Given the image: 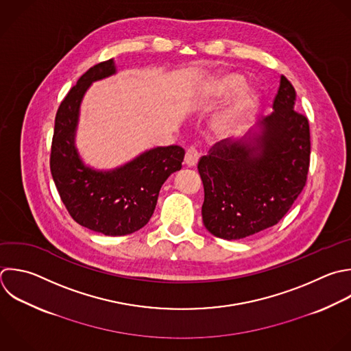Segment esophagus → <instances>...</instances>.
Returning a JSON list of instances; mask_svg holds the SVG:
<instances>
[{
  "label": "esophagus",
  "instance_id": "esophagus-1",
  "mask_svg": "<svg viewBox=\"0 0 351 351\" xmlns=\"http://www.w3.org/2000/svg\"><path fill=\"white\" fill-rule=\"evenodd\" d=\"M197 160H199V152L195 147H191L186 149V154H185V159H184V163L188 166V167H195L197 165Z\"/></svg>",
  "mask_w": 351,
  "mask_h": 351
}]
</instances>
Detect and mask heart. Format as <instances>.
Here are the masks:
<instances>
[{"label":"heart","mask_w":351,"mask_h":351,"mask_svg":"<svg viewBox=\"0 0 351 351\" xmlns=\"http://www.w3.org/2000/svg\"><path fill=\"white\" fill-rule=\"evenodd\" d=\"M244 82V78L239 74L217 75L199 88L192 106L195 108L213 106L243 88ZM258 97L259 93L255 88H245L233 95L222 110L213 117L210 122L211 136L218 141L240 137L248 128Z\"/></svg>","instance_id":"heart-1"}]
</instances>
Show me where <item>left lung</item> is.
Masks as SVG:
<instances>
[{
    "instance_id": "left-lung-1",
    "label": "left lung",
    "mask_w": 351,
    "mask_h": 351,
    "mask_svg": "<svg viewBox=\"0 0 351 351\" xmlns=\"http://www.w3.org/2000/svg\"><path fill=\"white\" fill-rule=\"evenodd\" d=\"M296 93L281 75L273 112L240 141H219L197 165L206 229L239 240L276 225L302 192L310 163V130L295 111Z\"/></svg>"
}]
</instances>
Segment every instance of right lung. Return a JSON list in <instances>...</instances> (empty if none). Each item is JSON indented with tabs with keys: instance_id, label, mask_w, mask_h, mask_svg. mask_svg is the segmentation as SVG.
I'll use <instances>...</instances> for the list:
<instances>
[{
	"instance_id": "add662e5",
	"label": "right lung",
	"mask_w": 351,
	"mask_h": 351,
	"mask_svg": "<svg viewBox=\"0 0 351 351\" xmlns=\"http://www.w3.org/2000/svg\"><path fill=\"white\" fill-rule=\"evenodd\" d=\"M117 74L114 59L89 69L62 101L51 151V171L70 215L106 236H125L145 226L163 182L181 170L185 151L156 147L112 170L86 166L75 145L80 108L90 85Z\"/></svg>"
}]
</instances>
